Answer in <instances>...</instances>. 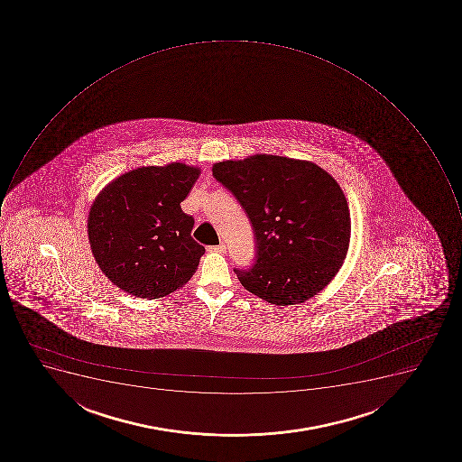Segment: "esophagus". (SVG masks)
<instances>
[{"instance_id": "obj_1", "label": "esophagus", "mask_w": 462, "mask_h": 462, "mask_svg": "<svg viewBox=\"0 0 462 462\" xmlns=\"http://www.w3.org/2000/svg\"><path fill=\"white\" fill-rule=\"evenodd\" d=\"M208 250L212 251V253H226V244H219V245H212Z\"/></svg>"}]
</instances>
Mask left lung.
<instances>
[{
	"label": "left lung",
	"instance_id": "1",
	"mask_svg": "<svg viewBox=\"0 0 462 462\" xmlns=\"http://www.w3.org/2000/svg\"><path fill=\"white\" fill-rule=\"evenodd\" d=\"M212 175L240 202L254 231V263L234 269L248 291L287 306L329 284L346 260L351 218L346 195L327 171L255 154L215 163Z\"/></svg>",
	"mask_w": 462,
	"mask_h": 462
}]
</instances>
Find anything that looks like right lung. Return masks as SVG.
Segmentation results:
<instances>
[{"instance_id": "right-lung-1", "label": "right lung", "mask_w": 462, "mask_h": 462, "mask_svg": "<svg viewBox=\"0 0 462 462\" xmlns=\"http://www.w3.org/2000/svg\"><path fill=\"white\" fill-rule=\"evenodd\" d=\"M200 171L183 163L127 171L101 190L88 217L99 269L121 291L143 299L178 291L197 272L205 248L180 208Z\"/></svg>"}]
</instances>
